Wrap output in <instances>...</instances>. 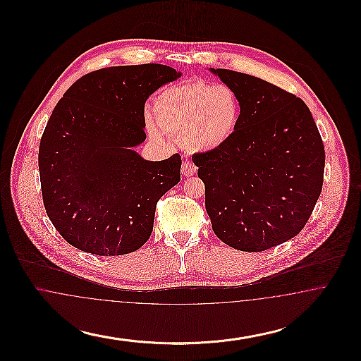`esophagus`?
I'll list each match as a JSON object with an SVG mask.
<instances>
[{
  "label": "esophagus",
  "instance_id": "esophagus-1",
  "mask_svg": "<svg viewBox=\"0 0 361 361\" xmlns=\"http://www.w3.org/2000/svg\"><path fill=\"white\" fill-rule=\"evenodd\" d=\"M196 166H195V164L193 162H190V161H185V162H183V166H181V173L185 176V177H190V176H193L195 173H196Z\"/></svg>",
  "mask_w": 361,
  "mask_h": 361
}]
</instances>
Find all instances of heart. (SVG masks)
Wrapping results in <instances>:
<instances>
[{"label":"heart","mask_w":361,"mask_h":361,"mask_svg":"<svg viewBox=\"0 0 361 361\" xmlns=\"http://www.w3.org/2000/svg\"><path fill=\"white\" fill-rule=\"evenodd\" d=\"M154 119L146 118V128L154 140L165 135L181 140L195 153L219 149L233 137L240 116V102L234 89L192 81L171 86L154 100Z\"/></svg>","instance_id":"obj_1"}]
</instances>
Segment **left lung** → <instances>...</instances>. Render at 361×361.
Wrapping results in <instances>:
<instances>
[{
    "mask_svg": "<svg viewBox=\"0 0 361 361\" xmlns=\"http://www.w3.org/2000/svg\"><path fill=\"white\" fill-rule=\"evenodd\" d=\"M211 71L238 94L240 116L224 146L192 157L207 214L226 245L262 252L307 224L322 190L325 147L302 99L245 73Z\"/></svg>",
    "mask_w": 361,
    "mask_h": 361,
    "instance_id": "8db88e82",
    "label": "left lung"
}]
</instances>
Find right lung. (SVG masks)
Listing matches in <instances>:
<instances>
[{
    "label": "right lung",
    "mask_w": 361,
    "mask_h": 361,
    "mask_svg": "<svg viewBox=\"0 0 361 361\" xmlns=\"http://www.w3.org/2000/svg\"><path fill=\"white\" fill-rule=\"evenodd\" d=\"M181 73L158 63L87 73L55 105L39 146L46 212L74 247L135 252L150 238L157 202L180 181L181 155L146 161L145 103Z\"/></svg>",
    "instance_id": "add662e5"
}]
</instances>
